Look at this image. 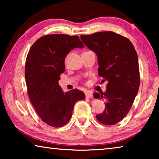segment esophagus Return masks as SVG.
<instances>
[{"mask_svg":"<svg viewBox=\"0 0 159 159\" xmlns=\"http://www.w3.org/2000/svg\"><path fill=\"white\" fill-rule=\"evenodd\" d=\"M85 97L87 98H92L93 95V93L90 92V91H87V92L85 93Z\"/></svg>","mask_w":159,"mask_h":159,"instance_id":"obj_1","label":"esophagus"}]
</instances>
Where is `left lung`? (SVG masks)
I'll use <instances>...</instances> for the list:
<instances>
[{
    "label": "left lung",
    "mask_w": 159,
    "mask_h": 159,
    "mask_svg": "<svg viewBox=\"0 0 159 159\" xmlns=\"http://www.w3.org/2000/svg\"><path fill=\"white\" fill-rule=\"evenodd\" d=\"M98 60V75L107 80V90L93 94L105 101V109L96 116L102 124L114 125L124 118L138 94L140 77L138 54L127 38L112 31L80 36Z\"/></svg>",
    "instance_id": "1"
}]
</instances>
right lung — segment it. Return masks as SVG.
<instances>
[{
	"mask_svg": "<svg viewBox=\"0 0 159 159\" xmlns=\"http://www.w3.org/2000/svg\"><path fill=\"white\" fill-rule=\"evenodd\" d=\"M83 47L77 36L51 34L38 39L29 51L25 63L28 95L38 115L52 127L66 125L76 102L85 98L78 89L64 93L58 83L67 54Z\"/></svg>",
	"mask_w": 159,
	"mask_h": 159,
	"instance_id": "right-lung-1",
	"label": "right lung"
}]
</instances>
